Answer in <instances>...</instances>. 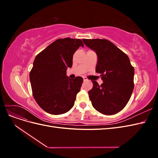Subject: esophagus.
Returning a JSON list of instances; mask_svg holds the SVG:
<instances>
[{
  "mask_svg": "<svg viewBox=\"0 0 158 158\" xmlns=\"http://www.w3.org/2000/svg\"><path fill=\"white\" fill-rule=\"evenodd\" d=\"M83 80H84V81H87L88 78H85V77H83Z\"/></svg>",
  "mask_w": 158,
  "mask_h": 158,
  "instance_id": "34e87169",
  "label": "esophagus"
}]
</instances>
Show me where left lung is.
<instances>
[{"label":"left lung","mask_w":158,"mask_h":158,"mask_svg":"<svg viewBox=\"0 0 158 158\" xmlns=\"http://www.w3.org/2000/svg\"><path fill=\"white\" fill-rule=\"evenodd\" d=\"M84 44L96 52L95 72L101 74L103 83L92 80L88 92L95 109L107 115L116 114L126 106L134 89L135 69L128 56L107 40H82Z\"/></svg>","instance_id":"left-lung-1"}]
</instances>
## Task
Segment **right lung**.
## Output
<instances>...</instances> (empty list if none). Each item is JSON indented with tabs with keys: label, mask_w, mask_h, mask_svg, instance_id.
Here are the masks:
<instances>
[{
	"label": "right lung",
	"mask_w": 158,
	"mask_h": 158,
	"mask_svg": "<svg viewBox=\"0 0 158 158\" xmlns=\"http://www.w3.org/2000/svg\"><path fill=\"white\" fill-rule=\"evenodd\" d=\"M80 46L84 45L79 39H59L35 56L30 73L32 93L48 113L63 114L74 106L83 78H69L66 70L73 66V55Z\"/></svg>",
	"instance_id": "obj_1"
}]
</instances>
